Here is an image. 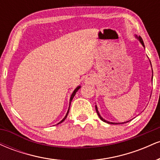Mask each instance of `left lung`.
I'll return each instance as SVG.
<instances>
[{
  "instance_id": "1",
  "label": "left lung",
  "mask_w": 160,
  "mask_h": 160,
  "mask_svg": "<svg viewBox=\"0 0 160 160\" xmlns=\"http://www.w3.org/2000/svg\"><path fill=\"white\" fill-rule=\"evenodd\" d=\"M136 38H138V40H139V41H140V43H141V44H142L143 47H144V42H143V40H142V38H141L140 36H139V37L136 36ZM152 79H153V75H152ZM95 110H96V112H97V113H98V115L99 118H100L101 120H102V121H103V122H108V123H110V124H122V123H126V122H129V121H126V122H120V123H117V122H108V121L105 120H104V119L102 118V116H101V115H100V113H99V112H98V108H97V106H96V105H95Z\"/></svg>"
}]
</instances>
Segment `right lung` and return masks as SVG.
Here are the masks:
<instances>
[{
    "mask_svg": "<svg viewBox=\"0 0 160 160\" xmlns=\"http://www.w3.org/2000/svg\"><path fill=\"white\" fill-rule=\"evenodd\" d=\"M80 86H78V87H77V88H76V89H74V92H73V93H72V94H71V98H70V105H71V101H72V99H73V98H74V95H75V94H76V92H78V91L79 90V89H80ZM69 109H70V106H69V108H68V112H67V113H66L65 117H64V118H63V120H61V121H60V122H58V124H59V123H62V122H63V121L65 120V119H66V117H67V116H68V112H69ZM58 124H57V125H58Z\"/></svg>",
    "mask_w": 160,
    "mask_h": 160,
    "instance_id": "right-lung-1",
    "label": "right lung"
}]
</instances>
